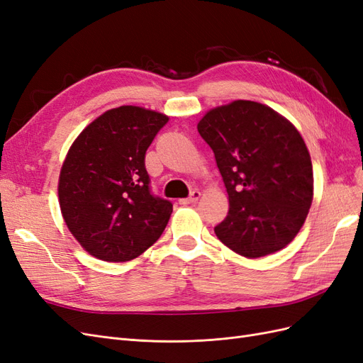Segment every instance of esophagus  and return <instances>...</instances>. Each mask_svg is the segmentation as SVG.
Wrapping results in <instances>:
<instances>
[{
	"instance_id": "34e87169",
	"label": "esophagus",
	"mask_w": 363,
	"mask_h": 363,
	"mask_svg": "<svg viewBox=\"0 0 363 363\" xmlns=\"http://www.w3.org/2000/svg\"><path fill=\"white\" fill-rule=\"evenodd\" d=\"M200 196H201V192H200L199 189H194V191L191 192V195L188 196V199H182V200H180V204L186 206V204H192V203H196V201H199Z\"/></svg>"
}]
</instances>
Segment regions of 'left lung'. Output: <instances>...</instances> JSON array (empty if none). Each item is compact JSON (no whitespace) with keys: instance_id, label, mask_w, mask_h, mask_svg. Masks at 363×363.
<instances>
[{"instance_id":"left-lung-1","label":"left lung","mask_w":363,"mask_h":363,"mask_svg":"<svg viewBox=\"0 0 363 363\" xmlns=\"http://www.w3.org/2000/svg\"><path fill=\"white\" fill-rule=\"evenodd\" d=\"M196 128L228 194L218 239L250 259L286 247L313 196L312 162L298 130L271 107L245 100L212 108Z\"/></svg>"}]
</instances>
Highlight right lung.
<instances>
[{"instance_id": "1", "label": "right lung", "mask_w": 363, "mask_h": 363, "mask_svg": "<svg viewBox=\"0 0 363 363\" xmlns=\"http://www.w3.org/2000/svg\"><path fill=\"white\" fill-rule=\"evenodd\" d=\"M168 116L136 106L107 111L75 139L59 179L60 211L80 245L106 262L142 255L163 233L169 200L151 192L147 150Z\"/></svg>"}]
</instances>
